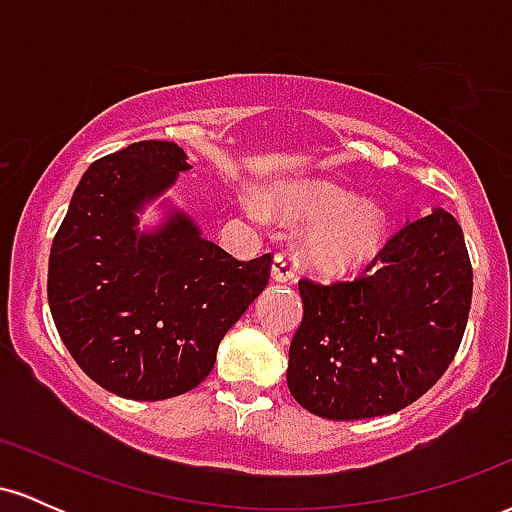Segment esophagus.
Segmentation results:
<instances>
[{
    "label": "esophagus",
    "instance_id": "34e87169",
    "mask_svg": "<svg viewBox=\"0 0 512 512\" xmlns=\"http://www.w3.org/2000/svg\"><path fill=\"white\" fill-rule=\"evenodd\" d=\"M296 276V260L286 252H276L272 260V279L279 281V284H286Z\"/></svg>",
    "mask_w": 512,
    "mask_h": 512
}]
</instances>
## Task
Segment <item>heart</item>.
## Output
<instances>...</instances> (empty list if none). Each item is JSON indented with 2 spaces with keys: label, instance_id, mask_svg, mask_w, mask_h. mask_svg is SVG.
<instances>
[{
  "label": "heart",
  "instance_id": "1",
  "mask_svg": "<svg viewBox=\"0 0 512 512\" xmlns=\"http://www.w3.org/2000/svg\"><path fill=\"white\" fill-rule=\"evenodd\" d=\"M243 209L255 223H267L274 211L284 223H313L303 236L308 264L325 274H351L368 267L387 240V211L373 199L332 180L286 182L260 195H245Z\"/></svg>",
  "mask_w": 512,
  "mask_h": 512
}]
</instances>
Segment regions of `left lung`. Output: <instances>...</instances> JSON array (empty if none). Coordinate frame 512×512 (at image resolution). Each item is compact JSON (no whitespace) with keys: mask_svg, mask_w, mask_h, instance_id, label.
I'll return each instance as SVG.
<instances>
[{"mask_svg":"<svg viewBox=\"0 0 512 512\" xmlns=\"http://www.w3.org/2000/svg\"><path fill=\"white\" fill-rule=\"evenodd\" d=\"M356 281L298 284L303 322L286 383L322 419L395 414L438 383L467 327L472 264L455 216L433 207L404 223Z\"/></svg>","mask_w":512,"mask_h":512,"instance_id":"obj_1","label":"left lung"}]
</instances>
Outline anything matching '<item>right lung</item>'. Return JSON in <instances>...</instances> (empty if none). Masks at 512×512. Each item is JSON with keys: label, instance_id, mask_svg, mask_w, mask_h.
Instances as JSON below:
<instances>
[{"label": "right lung", "instance_id": "obj_1", "mask_svg": "<svg viewBox=\"0 0 512 512\" xmlns=\"http://www.w3.org/2000/svg\"><path fill=\"white\" fill-rule=\"evenodd\" d=\"M187 154L137 142L91 163L52 240L48 301L64 346L113 395L178 397L211 373L221 339L264 291L272 255L238 262L166 195ZM162 200L154 227H139Z\"/></svg>", "mask_w": 512, "mask_h": 512}]
</instances>
